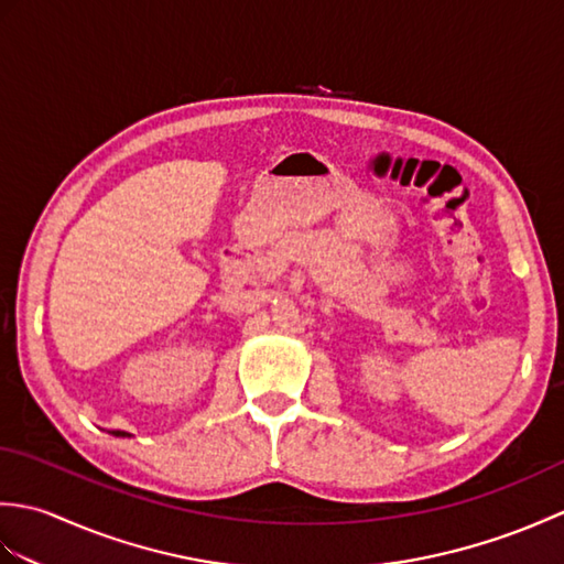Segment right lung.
Returning <instances> with one entry per match:
<instances>
[{"mask_svg":"<svg viewBox=\"0 0 564 564\" xmlns=\"http://www.w3.org/2000/svg\"><path fill=\"white\" fill-rule=\"evenodd\" d=\"M116 436H130V434H126V431H113Z\"/></svg>","mask_w":564,"mask_h":564,"instance_id":"add662e5","label":"right lung"}]
</instances>
